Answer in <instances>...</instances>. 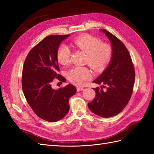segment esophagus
<instances>
[{
	"label": "esophagus",
	"instance_id": "34e87169",
	"mask_svg": "<svg viewBox=\"0 0 154 154\" xmlns=\"http://www.w3.org/2000/svg\"><path fill=\"white\" fill-rule=\"evenodd\" d=\"M83 89V87H77V91H81Z\"/></svg>",
	"mask_w": 154,
	"mask_h": 154
}]
</instances>
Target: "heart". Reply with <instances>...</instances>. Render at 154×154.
I'll return each instance as SVG.
<instances>
[{
  "instance_id": "obj_1",
  "label": "heart",
  "mask_w": 154,
  "mask_h": 154,
  "mask_svg": "<svg viewBox=\"0 0 154 154\" xmlns=\"http://www.w3.org/2000/svg\"><path fill=\"white\" fill-rule=\"evenodd\" d=\"M73 45L75 48L86 52L85 62L94 71L103 70L109 64L112 57V48L106 43H103L100 39L89 34H83L73 39ZM71 50L66 44H61L57 51V60L62 65L70 62ZM67 76L71 82L81 86L90 79L92 74L87 67L75 66L67 72Z\"/></svg>"
}]
</instances>
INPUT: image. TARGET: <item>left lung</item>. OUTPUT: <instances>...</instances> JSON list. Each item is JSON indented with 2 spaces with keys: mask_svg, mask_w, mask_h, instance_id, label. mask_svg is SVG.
<instances>
[{
  "mask_svg": "<svg viewBox=\"0 0 154 154\" xmlns=\"http://www.w3.org/2000/svg\"><path fill=\"white\" fill-rule=\"evenodd\" d=\"M112 44V57L106 69L93 83L103 85L94 88L95 98L88 106L91 112L103 118L117 115L128 103L133 92L135 70L125 45L115 35L102 30ZM106 88L105 90H103Z\"/></svg>",
  "mask_w": 154,
  "mask_h": 154,
  "instance_id": "left-lung-1",
  "label": "left lung"
}]
</instances>
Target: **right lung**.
Returning <instances> with one entry per match:
<instances>
[{
  "instance_id": "obj_1",
  "label": "right lung",
  "mask_w": 154,
  "mask_h": 154,
  "mask_svg": "<svg viewBox=\"0 0 154 154\" xmlns=\"http://www.w3.org/2000/svg\"><path fill=\"white\" fill-rule=\"evenodd\" d=\"M67 35H51L35 45L25 59L22 69V87L29 105L40 119L54 122L63 119L69 110V100L77 89L69 84L53 89L55 79L63 82L59 72L57 51Z\"/></svg>"
}]
</instances>
